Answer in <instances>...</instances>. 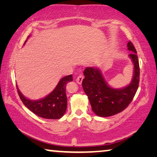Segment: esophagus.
Returning <instances> with one entry per match:
<instances>
[{
  "label": "esophagus",
  "mask_w": 157,
  "mask_h": 157,
  "mask_svg": "<svg viewBox=\"0 0 157 157\" xmlns=\"http://www.w3.org/2000/svg\"><path fill=\"white\" fill-rule=\"evenodd\" d=\"M83 75H79V76L76 78V83H78V84H81L82 81H83Z\"/></svg>",
  "instance_id": "1"
}]
</instances>
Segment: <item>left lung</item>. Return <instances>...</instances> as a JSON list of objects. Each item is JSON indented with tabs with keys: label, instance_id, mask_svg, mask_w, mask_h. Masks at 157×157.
<instances>
[{
	"label": "left lung",
	"instance_id": "8db88e82",
	"mask_svg": "<svg viewBox=\"0 0 157 157\" xmlns=\"http://www.w3.org/2000/svg\"><path fill=\"white\" fill-rule=\"evenodd\" d=\"M128 50L134 65V73L128 86L115 89L106 82L100 69L95 67H87L83 71L85 78L82 82L84 92L88 96L91 107L99 117H107L122 112L129 105L137 92L140 81V67L136 48L129 41Z\"/></svg>",
	"mask_w": 157,
	"mask_h": 157
}]
</instances>
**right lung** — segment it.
<instances>
[{
    "instance_id": "1",
    "label": "right lung",
    "mask_w": 157,
    "mask_h": 157,
    "mask_svg": "<svg viewBox=\"0 0 157 157\" xmlns=\"http://www.w3.org/2000/svg\"><path fill=\"white\" fill-rule=\"evenodd\" d=\"M72 81L71 74L63 77L49 95L38 100H29L21 94L17 86V88L21 100L31 112L43 119H59L63 117L67 109L66 85L68 82Z\"/></svg>"
}]
</instances>
